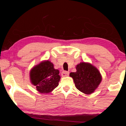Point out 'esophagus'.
Returning a JSON list of instances; mask_svg holds the SVG:
<instances>
[{
  "label": "esophagus",
  "mask_w": 126,
  "mask_h": 126,
  "mask_svg": "<svg viewBox=\"0 0 126 126\" xmlns=\"http://www.w3.org/2000/svg\"><path fill=\"white\" fill-rule=\"evenodd\" d=\"M69 72L67 71H63L61 73V75L62 77H67L69 76Z\"/></svg>",
  "instance_id": "1"
}]
</instances>
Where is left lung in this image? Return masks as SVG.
Masks as SVG:
<instances>
[{
	"instance_id": "obj_1",
	"label": "left lung",
	"mask_w": 126,
	"mask_h": 126,
	"mask_svg": "<svg viewBox=\"0 0 126 126\" xmlns=\"http://www.w3.org/2000/svg\"><path fill=\"white\" fill-rule=\"evenodd\" d=\"M76 72H71L76 87L86 94L93 93L102 81V76L96 67L91 63L81 62L76 66Z\"/></svg>"
}]
</instances>
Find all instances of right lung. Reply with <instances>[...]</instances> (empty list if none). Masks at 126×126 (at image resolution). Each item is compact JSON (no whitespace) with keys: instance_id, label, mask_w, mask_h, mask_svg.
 <instances>
[{"instance_id":"right-lung-1","label":"right lung","mask_w":126,"mask_h":126,"mask_svg":"<svg viewBox=\"0 0 126 126\" xmlns=\"http://www.w3.org/2000/svg\"><path fill=\"white\" fill-rule=\"evenodd\" d=\"M59 73L50 61H43L31 70L30 79L40 93H48L58 86L61 79Z\"/></svg>"}]
</instances>
